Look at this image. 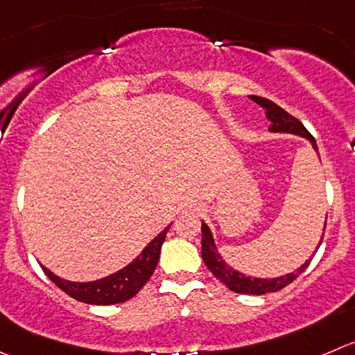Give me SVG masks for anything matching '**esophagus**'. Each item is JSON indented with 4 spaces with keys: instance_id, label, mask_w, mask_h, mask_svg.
<instances>
[{
    "instance_id": "esophagus-1",
    "label": "esophagus",
    "mask_w": 355,
    "mask_h": 355,
    "mask_svg": "<svg viewBox=\"0 0 355 355\" xmlns=\"http://www.w3.org/2000/svg\"><path fill=\"white\" fill-rule=\"evenodd\" d=\"M199 209H201V206L196 205V202H187L184 206V211H199Z\"/></svg>"
}]
</instances>
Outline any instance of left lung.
<instances>
[{
    "label": "left lung",
    "instance_id": "left-lung-1",
    "mask_svg": "<svg viewBox=\"0 0 355 355\" xmlns=\"http://www.w3.org/2000/svg\"><path fill=\"white\" fill-rule=\"evenodd\" d=\"M251 101L257 102L260 107L265 109V116L267 119L270 121L269 130L272 133H291V135H298V137H304L307 139L309 142L312 144L314 150L318 153V144H315L314 137L307 132L304 125L298 121L297 118H293L291 114H288L284 109H281L279 105L274 104L272 101L269 98H261V97H251ZM324 229H326V223H324ZM201 257L205 265L208 267L209 270L213 272V276L216 279L222 281L230 291L234 293H243V295H265V293H270V291H279L283 290L284 286H288L290 283H293L302 272L309 267L311 263V258L305 261L304 265H300L295 272L291 274H284L281 277H272V279H261V277H251V276H244L243 272L239 270L232 269L230 265L225 263V260L222 258V254L218 253L216 250V244L215 239H213V234L209 230V227L206 225L205 222L201 223ZM324 236V234H322ZM322 243V237L319 241V244ZM319 248V246H318Z\"/></svg>",
    "mask_w": 355,
    "mask_h": 355
}]
</instances>
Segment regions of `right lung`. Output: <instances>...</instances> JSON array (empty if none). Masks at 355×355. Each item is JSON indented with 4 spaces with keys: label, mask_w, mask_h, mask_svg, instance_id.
<instances>
[{
    "label": "right lung",
    "mask_w": 355,
    "mask_h": 355,
    "mask_svg": "<svg viewBox=\"0 0 355 355\" xmlns=\"http://www.w3.org/2000/svg\"><path fill=\"white\" fill-rule=\"evenodd\" d=\"M168 229H170V225L164 230H161V232L144 248L142 253H140L132 263H128L126 267H123L121 270L111 274V276L102 277V279L90 281V283H74V281H67L55 276V274L51 272V270H48L44 265H41V269L44 270V274H46L62 291H65L69 297L76 298V300L83 302V304H123V302L135 297V295L142 290L144 284L149 281V277L153 276L154 269H156L157 265V260H159L161 246H163Z\"/></svg>",
    "instance_id": "1"
}]
</instances>
